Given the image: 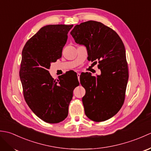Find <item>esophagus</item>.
Listing matches in <instances>:
<instances>
[{"label":"esophagus","instance_id":"34e87169","mask_svg":"<svg viewBox=\"0 0 151 151\" xmlns=\"http://www.w3.org/2000/svg\"><path fill=\"white\" fill-rule=\"evenodd\" d=\"M80 76H81V74H80L79 73H77V76H78V79L79 81H80Z\"/></svg>","mask_w":151,"mask_h":151}]
</instances>
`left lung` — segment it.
<instances>
[{
  "mask_svg": "<svg viewBox=\"0 0 151 151\" xmlns=\"http://www.w3.org/2000/svg\"><path fill=\"white\" fill-rule=\"evenodd\" d=\"M75 42L87 48L88 60L95 61L101 75L86 73L81 84L86 89L82 97L85 114L95 122L106 121L123 105L129 80V67L124 44L111 28L102 22L88 21L70 32Z\"/></svg>",
  "mask_w": 151,
  "mask_h": 151,
  "instance_id": "obj_1",
  "label": "left lung"
}]
</instances>
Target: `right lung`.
Returning a JSON list of instances; mask_svg holds the SVG:
<instances>
[{
  "instance_id": "1",
  "label": "right lung",
  "mask_w": 151,
  "mask_h": 151,
  "mask_svg": "<svg viewBox=\"0 0 151 151\" xmlns=\"http://www.w3.org/2000/svg\"><path fill=\"white\" fill-rule=\"evenodd\" d=\"M73 25L43 27L28 40L22 51L19 76L24 100L37 116L48 123H58L68 115L78 78L69 73L54 80L49 72L50 63L62 57L67 34Z\"/></svg>"
}]
</instances>
